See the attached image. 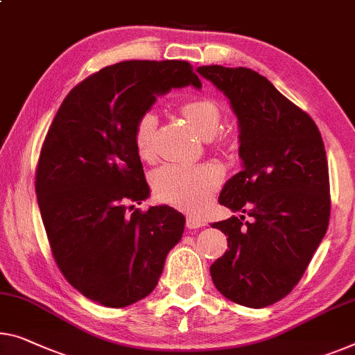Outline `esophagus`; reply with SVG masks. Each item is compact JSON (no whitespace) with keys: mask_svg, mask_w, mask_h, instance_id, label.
<instances>
[{"mask_svg":"<svg viewBox=\"0 0 355 355\" xmlns=\"http://www.w3.org/2000/svg\"><path fill=\"white\" fill-rule=\"evenodd\" d=\"M207 225L205 223L204 218H200V216H191L189 215L187 218V226L189 230H198V228H204V226Z\"/></svg>","mask_w":355,"mask_h":355,"instance_id":"1","label":"esophagus"}]
</instances>
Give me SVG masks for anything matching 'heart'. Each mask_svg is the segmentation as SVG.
<instances>
[{
    "instance_id": "obj_1",
    "label": "heart",
    "mask_w": 355,
    "mask_h": 355,
    "mask_svg": "<svg viewBox=\"0 0 355 355\" xmlns=\"http://www.w3.org/2000/svg\"><path fill=\"white\" fill-rule=\"evenodd\" d=\"M180 111L196 134L205 140L228 145V134L215 135L221 124V111L218 105L209 98H189L182 103ZM157 118L155 113H145L137 119L134 127V145L141 159H151L155 153V137ZM221 171L214 164L200 166H180L167 164L156 171L153 187L162 200L178 209L198 211L209 202L211 193L221 183Z\"/></svg>"
}]
</instances>
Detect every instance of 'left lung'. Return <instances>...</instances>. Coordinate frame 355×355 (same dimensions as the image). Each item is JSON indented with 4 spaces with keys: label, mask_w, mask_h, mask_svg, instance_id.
<instances>
[{
    "label": "left lung",
    "mask_w": 355,
    "mask_h": 355,
    "mask_svg": "<svg viewBox=\"0 0 355 355\" xmlns=\"http://www.w3.org/2000/svg\"><path fill=\"white\" fill-rule=\"evenodd\" d=\"M226 95L239 124L242 171L225 183L220 204L239 215L211 228L230 250L210 266L215 287L247 308H266L298 284L330 220L329 162L308 113L250 68L199 67Z\"/></svg>",
    "instance_id": "left-lung-1"
}]
</instances>
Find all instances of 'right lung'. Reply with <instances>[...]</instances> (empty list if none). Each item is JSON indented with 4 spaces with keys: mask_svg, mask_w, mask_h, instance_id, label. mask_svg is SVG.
Wrapping results in <instances>:
<instances>
[{
    "mask_svg": "<svg viewBox=\"0 0 355 355\" xmlns=\"http://www.w3.org/2000/svg\"><path fill=\"white\" fill-rule=\"evenodd\" d=\"M187 86L202 84L183 60L105 67L71 89L42 144L35 187L52 255L79 293L107 308L150 295L182 239L183 214L156 205L129 215L124 202L150 198L137 119Z\"/></svg>",
    "mask_w": 355,
    "mask_h": 355,
    "instance_id": "1",
    "label": "right lung"
}]
</instances>
